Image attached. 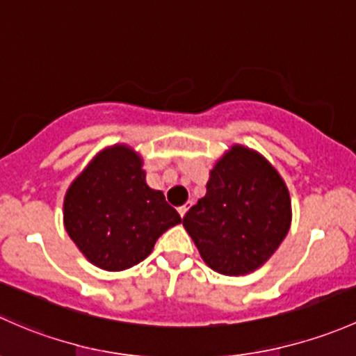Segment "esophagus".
<instances>
[{
  "mask_svg": "<svg viewBox=\"0 0 356 356\" xmlns=\"http://www.w3.org/2000/svg\"><path fill=\"white\" fill-rule=\"evenodd\" d=\"M192 207V202H186L185 205H181V207H178V212H179V216H185L186 214V211H188V209Z\"/></svg>",
  "mask_w": 356,
  "mask_h": 356,
  "instance_id": "esophagus-1",
  "label": "esophagus"
}]
</instances>
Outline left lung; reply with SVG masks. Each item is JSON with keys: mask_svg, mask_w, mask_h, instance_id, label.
<instances>
[{"mask_svg": "<svg viewBox=\"0 0 356 356\" xmlns=\"http://www.w3.org/2000/svg\"><path fill=\"white\" fill-rule=\"evenodd\" d=\"M291 199L276 168L233 145L212 168L207 193L183 218L200 257L225 276L254 273L288 234Z\"/></svg>", "mask_w": 356, "mask_h": 356, "instance_id": "8db88e82", "label": "left lung"}]
</instances>
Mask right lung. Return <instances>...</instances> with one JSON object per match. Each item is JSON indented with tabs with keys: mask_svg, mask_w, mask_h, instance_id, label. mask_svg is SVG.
Wrapping results in <instances>:
<instances>
[{
	"mask_svg": "<svg viewBox=\"0 0 356 356\" xmlns=\"http://www.w3.org/2000/svg\"><path fill=\"white\" fill-rule=\"evenodd\" d=\"M142 157L128 145L104 149L67 190L65 229L89 262L104 270L137 266L181 218L145 183Z\"/></svg>",
	"mask_w": 356,
	"mask_h": 356,
	"instance_id": "add662e5",
	"label": "right lung"
}]
</instances>
